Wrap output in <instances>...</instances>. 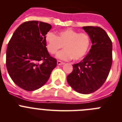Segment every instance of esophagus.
<instances>
[{
	"label": "esophagus",
	"instance_id": "esophagus-1",
	"mask_svg": "<svg viewBox=\"0 0 122 122\" xmlns=\"http://www.w3.org/2000/svg\"><path fill=\"white\" fill-rule=\"evenodd\" d=\"M57 63L58 65H63V64H65L64 62H61V61H60V60H57Z\"/></svg>",
	"mask_w": 122,
	"mask_h": 122
}]
</instances>
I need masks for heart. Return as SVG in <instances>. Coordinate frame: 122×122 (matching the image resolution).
I'll return each mask as SVG.
<instances>
[{"label": "heart", "mask_w": 122, "mask_h": 122, "mask_svg": "<svg viewBox=\"0 0 122 122\" xmlns=\"http://www.w3.org/2000/svg\"><path fill=\"white\" fill-rule=\"evenodd\" d=\"M48 52L54 54L63 48L57 54V57L63 60L73 59L79 61L86 57L90 48V38L86 33H79L73 29H66L59 31L57 35L47 33L45 38Z\"/></svg>", "instance_id": "1"}]
</instances>
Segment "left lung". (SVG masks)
Listing matches in <instances>:
<instances>
[{"label":"left lung","instance_id":"left-lung-1","mask_svg":"<svg viewBox=\"0 0 122 122\" xmlns=\"http://www.w3.org/2000/svg\"><path fill=\"white\" fill-rule=\"evenodd\" d=\"M92 45L82 61L73 65V70L66 77L68 84L82 94H90L100 89L106 81L112 62V43L102 28L86 26Z\"/></svg>","mask_w":122,"mask_h":122}]
</instances>
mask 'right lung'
Returning <instances> with one entry per match:
<instances>
[{"instance_id": "add662e5", "label": "right lung", "mask_w": 122, "mask_h": 122, "mask_svg": "<svg viewBox=\"0 0 122 122\" xmlns=\"http://www.w3.org/2000/svg\"><path fill=\"white\" fill-rule=\"evenodd\" d=\"M51 25L27 21L15 31L8 44L6 66L13 81L21 89L34 91L44 86L57 66L49 55L45 38Z\"/></svg>"}]
</instances>
